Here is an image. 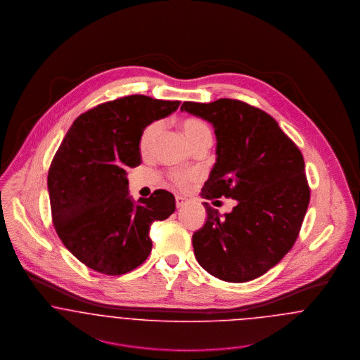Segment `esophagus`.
Listing matches in <instances>:
<instances>
[{
	"label": "esophagus",
	"mask_w": 360,
	"mask_h": 360,
	"mask_svg": "<svg viewBox=\"0 0 360 360\" xmlns=\"http://www.w3.org/2000/svg\"><path fill=\"white\" fill-rule=\"evenodd\" d=\"M187 202H188V199H186L183 196H176V207H183L184 205H187Z\"/></svg>",
	"instance_id": "obj_1"
}]
</instances>
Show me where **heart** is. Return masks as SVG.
Instances as JSON below:
<instances>
[{
	"label": "heart",
	"instance_id": "heart-1",
	"mask_svg": "<svg viewBox=\"0 0 360 360\" xmlns=\"http://www.w3.org/2000/svg\"><path fill=\"white\" fill-rule=\"evenodd\" d=\"M180 129L184 134L186 139L188 141L191 148L202 143V142H211L212 139V134L211 129L208 127L207 123L196 119V117H186L180 122ZM160 130V123H152L148 127H145V130L141 134L139 138V150L142 154H148L152 149L154 138ZM172 181L179 186V187H186L192 181V176L186 174V173H173L171 176Z\"/></svg>",
	"mask_w": 360,
	"mask_h": 360
}]
</instances>
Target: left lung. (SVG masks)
<instances>
[{
  "instance_id": "obj_1",
  "label": "left lung",
  "mask_w": 360,
  "mask_h": 360,
  "mask_svg": "<svg viewBox=\"0 0 360 360\" xmlns=\"http://www.w3.org/2000/svg\"><path fill=\"white\" fill-rule=\"evenodd\" d=\"M180 110L215 130L217 162L202 198L237 200L225 215L203 203L207 221L192 236L195 257L221 281H253L278 264L300 234L310 200L302 153L271 115L244 101H184Z\"/></svg>"
}]
</instances>
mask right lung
Segmentation results:
<instances>
[{
	"mask_svg": "<svg viewBox=\"0 0 360 360\" xmlns=\"http://www.w3.org/2000/svg\"><path fill=\"white\" fill-rule=\"evenodd\" d=\"M180 101L131 95L79 115L65 135L47 177L53 224L77 259L105 275H123L152 252L154 221L176 210L165 189L134 203L127 168L141 160V134L174 112Z\"/></svg>",
	"mask_w": 360,
	"mask_h": 360,
	"instance_id": "right-lung-1",
	"label": "right lung"
}]
</instances>
